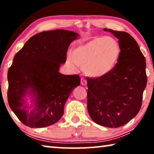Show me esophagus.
<instances>
[{
	"instance_id": "34e87169",
	"label": "esophagus",
	"mask_w": 154,
	"mask_h": 154,
	"mask_svg": "<svg viewBox=\"0 0 154 154\" xmlns=\"http://www.w3.org/2000/svg\"><path fill=\"white\" fill-rule=\"evenodd\" d=\"M81 84H82V85H87L86 79H83V78H82V79H81Z\"/></svg>"
}]
</instances>
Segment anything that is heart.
I'll use <instances>...</instances> for the list:
<instances>
[{
  "label": "heart",
  "instance_id": "1",
  "mask_svg": "<svg viewBox=\"0 0 154 154\" xmlns=\"http://www.w3.org/2000/svg\"><path fill=\"white\" fill-rule=\"evenodd\" d=\"M120 54V46L114 38L95 37L75 47L72 55L67 56V62L74 69L77 65L83 68L90 77H102L115 69Z\"/></svg>",
  "mask_w": 154,
  "mask_h": 154
}]
</instances>
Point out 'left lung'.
I'll list each match as a JSON object with an SVG mask.
<instances>
[{"label":"left lung","instance_id":"obj_1","mask_svg":"<svg viewBox=\"0 0 154 154\" xmlns=\"http://www.w3.org/2000/svg\"><path fill=\"white\" fill-rule=\"evenodd\" d=\"M118 38L121 54L116 66L105 77L88 78V111L100 126L118 128L137 116L147 85L145 58L132 36L104 28Z\"/></svg>","mask_w":154,"mask_h":154}]
</instances>
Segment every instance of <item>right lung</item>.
Here are the masks:
<instances>
[{
  "instance_id": "1",
  "label": "right lung",
  "mask_w": 154,
  "mask_h": 154,
  "mask_svg": "<svg viewBox=\"0 0 154 154\" xmlns=\"http://www.w3.org/2000/svg\"><path fill=\"white\" fill-rule=\"evenodd\" d=\"M79 36L66 30L44 31L30 38L15 55L7 73V98L26 126L47 127L63 116L66 101L81 79L77 75L61 74L59 69L66 62L69 45Z\"/></svg>"
}]
</instances>
